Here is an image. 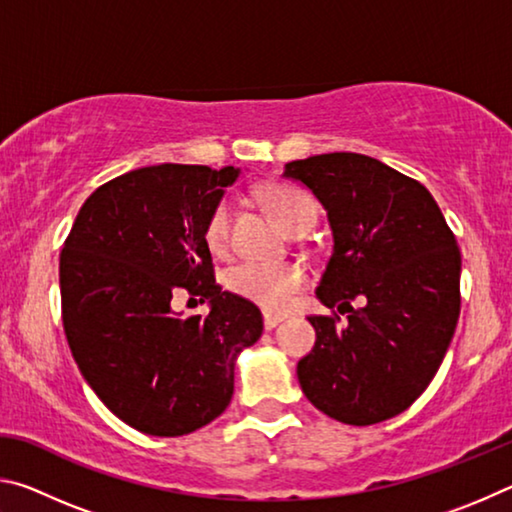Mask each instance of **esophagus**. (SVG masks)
I'll list each match as a JSON object with an SVG mask.
<instances>
[{
    "mask_svg": "<svg viewBox=\"0 0 512 512\" xmlns=\"http://www.w3.org/2000/svg\"><path fill=\"white\" fill-rule=\"evenodd\" d=\"M284 318H287V316H282V314H271V311H266V314H264V327H266V329H273V327L280 325Z\"/></svg>",
    "mask_w": 512,
    "mask_h": 512,
    "instance_id": "obj_1",
    "label": "esophagus"
}]
</instances>
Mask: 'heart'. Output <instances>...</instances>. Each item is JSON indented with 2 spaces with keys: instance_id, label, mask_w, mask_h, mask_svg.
<instances>
[{
  "instance_id": "b5f03b06",
  "label": "heart",
  "mask_w": 512,
  "mask_h": 512,
  "mask_svg": "<svg viewBox=\"0 0 512 512\" xmlns=\"http://www.w3.org/2000/svg\"><path fill=\"white\" fill-rule=\"evenodd\" d=\"M259 198L289 235L311 228L318 219L314 198L293 185H268ZM230 216L232 207L228 198H221L207 216L203 239L214 255H223L230 246ZM302 284H305V271L298 264L239 262L228 271V287L266 311H282L296 291L302 289Z\"/></svg>"
}]
</instances>
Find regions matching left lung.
Listing matches in <instances>:
<instances>
[{
    "label": "left lung",
    "mask_w": 512,
    "mask_h": 512,
    "mask_svg": "<svg viewBox=\"0 0 512 512\" xmlns=\"http://www.w3.org/2000/svg\"><path fill=\"white\" fill-rule=\"evenodd\" d=\"M325 207L334 248L309 316L316 343L298 361L307 400L366 427L409 409L436 375L461 311V253L429 189L361 153L284 164ZM359 299L361 308H352Z\"/></svg>",
    "instance_id": "1"
}]
</instances>
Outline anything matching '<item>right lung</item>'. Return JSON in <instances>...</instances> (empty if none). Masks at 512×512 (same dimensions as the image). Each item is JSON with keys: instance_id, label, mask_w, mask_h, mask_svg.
Listing matches in <instances>:
<instances>
[{"instance_id": "obj_1", "label": "right lung", "mask_w": 512, "mask_h": 512, "mask_svg": "<svg viewBox=\"0 0 512 512\" xmlns=\"http://www.w3.org/2000/svg\"><path fill=\"white\" fill-rule=\"evenodd\" d=\"M239 169L158 164L92 192L60 253L69 350L99 400L149 436H185L225 411L235 359L262 336L253 302L221 291L203 228ZM208 300L185 319L170 298Z\"/></svg>"}]
</instances>
